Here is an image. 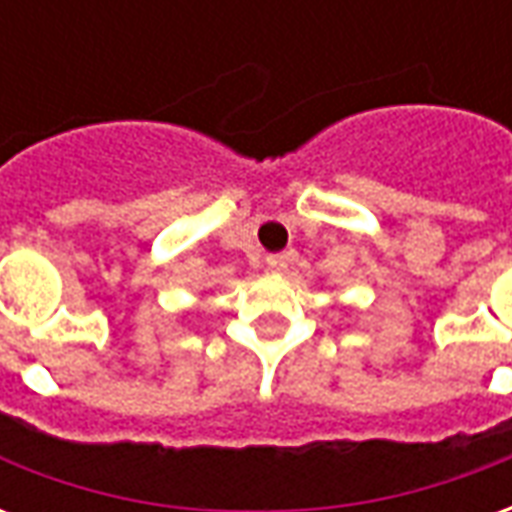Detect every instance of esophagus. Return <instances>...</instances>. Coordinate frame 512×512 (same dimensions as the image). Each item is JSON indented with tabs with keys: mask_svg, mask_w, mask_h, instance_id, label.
<instances>
[{
	"mask_svg": "<svg viewBox=\"0 0 512 512\" xmlns=\"http://www.w3.org/2000/svg\"><path fill=\"white\" fill-rule=\"evenodd\" d=\"M293 260H296V252H279V255L266 257V266H268V271L279 274V271H285V268H288V263H293Z\"/></svg>",
	"mask_w": 512,
	"mask_h": 512,
	"instance_id": "34e87169",
	"label": "esophagus"
}]
</instances>
